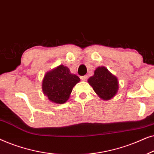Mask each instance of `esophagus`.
I'll use <instances>...</instances> for the list:
<instances>
[{
	"label": "esophagus",
	"instance_id": "1",
	"mask_svg": "<svg viewBox=\"0 0 154 154\" xmlns=\"http://www.w3.org/2000/svg\"><path fill=\"white\" fill-rule=\"evenodd\" d=\"M87 79H88V76L87 75H83V76H81V79L82 80V81H86V80H87Z\"/></svg>",
	"mask_w": 154,
	"mask_h": 154
}]
</instances>
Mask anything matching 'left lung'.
<instances>
[{"label":"left lung","instance_id":"1","mask_svg":"<svg viewBox=\"0 0 154 154\" xmlns=\"http://www.w3.org/2000/svg\"><path fill=\"white\" fill-rule=\"evenodd\" d=\"M94 91L103 100H109L116 95L119 89L118 78L112 74L105 66H99L94 75L88 80Z\"/></svg>","mask_w":154,"mask_h":154}]
</instances>
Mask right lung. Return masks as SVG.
Segmentation results:
<instances>
[{
  "mask_svg": "<svg viewBox=\"0 0 154 154\" xmlns=\"http://www.w3.org/2000/svg\"><path fill=\"white\" fill-rule=\"evenodd\" d=\"M79 81L78 75L61 64L45 73L42 81V90L50 102L62 104L69 100L73 88Z\"/></svg>",
  "mask_w": 154,
  "mask_h": 154,
  "instance_id": "obj_1",
  "label": "right lung"
}]
</instances>
